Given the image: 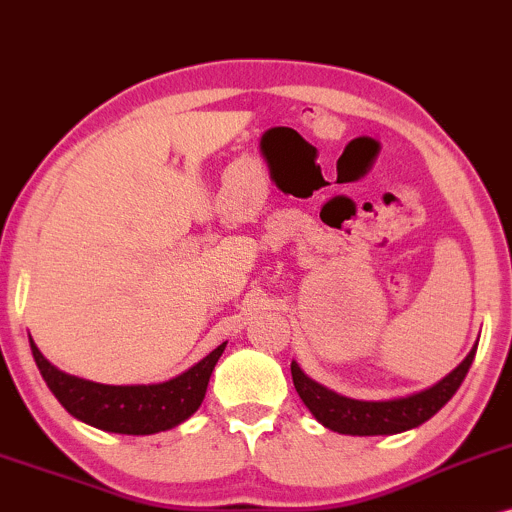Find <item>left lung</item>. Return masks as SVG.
Listing matches in <instances>:
<instances>
[{
	"instance_id": "8db88e82",
	"label": "left lung",
	"mask_w": 512,
	"mask_h": 512,
	"mask_svg": "<svg viewBox=\"0 0 512 512\" xmlns=\"http://www.w3.org/2000/svg\"><path fill=\"white\" fill-rule=\"evenodd\" d=\"M476 346H479V341L469 350L467 358L450 375L435 382L433 387L384 401L350 399V396L333 392V389L304 375V370L295 360H292L290 370L292 382H295V389L304 401V406L312 411V416L324 428L341 435H394L426 423L428 418H433L455 396L459 384L464 382L469 367L474 363Z\"/></svg>"
}]
</instances>
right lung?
Listing matches in <instances>:
<instances>
[{"label": "right lung", "mask_w": 512, "mask_h": 512, "mask_svg": "<svg viewBox=\"0 0 512 512\" xmlns=\"http://www.w3.org/2000/svg\"><path fill=\"white\" fill-rule=\"evenodd\" d=\"M33 360L55 399L89 426L120 435H152L188 421L203 404L212 370L227 341L179 377L157 384H101L67 375L40 353L28 333Z\"/></svg>", "instance_id": "obj_1"}]
</instances>
